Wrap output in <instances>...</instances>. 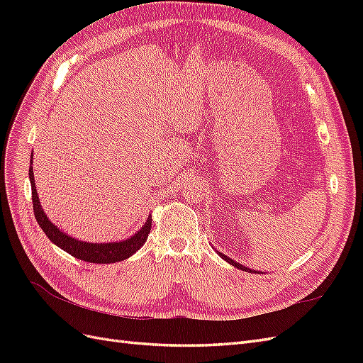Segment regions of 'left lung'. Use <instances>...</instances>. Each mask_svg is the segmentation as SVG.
Returning a JSON list of instances; mask_svg holds the SVG:
<instances>
[{
	"instance_id": "obj_1",
	"label": "left lung",
	"mask_w": 363,
	"mask_h": 363,
	"mask_svg": "<svg viewBox=\"0 0 363 363\" xmlns=\"http://www.w3.org/2000/svg\"><path fill=\"white\" fill-rule=\"evenodd\" d=\"M218 255L221 256L224 260H227V262L230 263V265H233V267H236V268H239V269H242V271H245V272H255L252 269H250V268H247V267H244V265H240V263H236L235 260H232L230 257H227L225 255H223V252H218Z\"/></svg>"
}]
</instances>
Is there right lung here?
Instances as JSON below:
<instances>
[{"label":"right lung","mask_w":363,"mask_h":363,"mask_svg":"<svg viewBox=\"0 0 363 363\" xmlns=\"http://www.w3.org/2000/svg\"><path fill=\"white\" fill-rule=\"evenodd\" d=\"M33 159V156H31ZM28 177L31 183V199H33V212H35V218L39 224V227L43 230V233L48 236L52 244H56L62 250L69 252L71 256L84 260V262H91V263H115L125 260L130 256H133L135 252L145 244V240L150 235L151 230V216L147 219L145 225L142 227L139 232L127 240H123V242H111V244H89V242H83V240H77L68 235L62 233L60 230L54 225L47 215L43 213L40 203H39V196L35 188V175H33V168L30 167L28 171Z\"/></svg>","instance_id":"1"}]
</instances>
